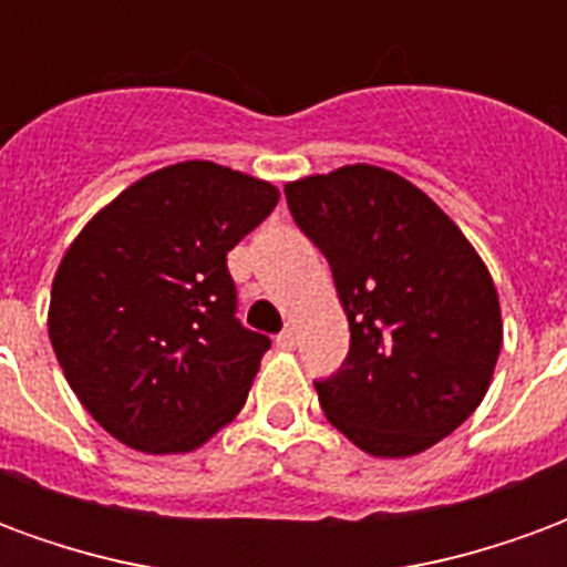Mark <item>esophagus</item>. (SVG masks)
Returning <instances> with one entry per match:
<instances>
[{
    "instance_id": "obj_1",
    "label": "esophagus",
    "mask_w": 567,
    "mask_h": 567,
    "mask_svg": "<svg viewBox=\"0 0 567 567\" xmlns=\"http://www.w3.org/2000/svg\"><path fill=\"white\" fill-rule=\"evenodd\" d=\"M277 348H280V351H292V348H296V332H292V329H284V332L277 336Z\"/></svg>"
}]
</instances>
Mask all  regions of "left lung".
Here are the masks:
<instances>
[{"label":"left lung","instance_id":"obj_1","mask_svg":"<svg viewBox=\"0 0 567 567\" xmlns=\"http://www.w3.org/2000/svg\"><path fill=\"white\" fill-rule=\"evenodd\" d=\"M332 268L351 323L344 367L317 381L329 424L375 457H409L461 427L495 375V280L419 186L372 164L284 186Z\"/></svg>","mask_w":567,"mask_h":567}]
</instances>
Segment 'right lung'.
Returning a JSON list of instances; mask_svg holds the SVG:
<instances>
[{"label":"right lung","mask_w":567,"mask_h":567,"mask_svg":"<svg viewBox=\"0 0 567 567\" xmlns=\"http://www.w3.org/2000/svg\"><path fill=\"white\" fill-rule=\"evenodd\" d=\"M271 183L213 162L136 179L63 252L48 336L100 427L146 455L235 421L271 341L235 320L226 256L275 210Z\"/></svg>","instance_id":"1"}]
</instances>
